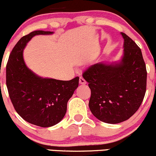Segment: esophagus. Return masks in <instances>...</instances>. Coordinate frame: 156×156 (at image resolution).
I'll use <instances>...</instances> for the list:
<instances>
[{"instance_id":"1","label":"esophagus","mask_w":156,"mask_h":156,"mask_svg":"<svg viewBox=\"0 0 156 156\" xmlns=\"http://www.w3.org/2000/svg\"><path fill=\"white\" fill-rule=\"evenodd\" d=\"M79 83H80V84H86V80L84 79L83 78H82V77H80L79 78Z\"/></svg>"}]
</instances>
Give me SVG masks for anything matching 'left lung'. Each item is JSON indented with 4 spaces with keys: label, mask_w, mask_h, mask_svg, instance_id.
<instances>
[{
    "label": "left lung",
    "mask_w": 156,
    "mask_h": 156,
    "mask_svg": "<svg viewBox=\"0 0 156 156\" xmlns=\"http://www.w3.org/2000/svg\"><path fill=\"white\" fill-rule=\"evenodd\" d=\"M121 34L125 40L121 62L92 65L83 73L91 92L90 112L100 121L109 124L131 117L138 110L146 91L147 70L140 48L125 33Z\"/></svg>",
    "instance_id": "8db88e82"
}]
</instances>
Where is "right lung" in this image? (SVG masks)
I'll return each mask as SVG.
<instances>
[{
	"mask_svg": "<svg viewBox=\"0 0 156 156\" xmlns=\"http://www.w3.org/2000/svg\"><path fill=\"white\" fill-rule=\"evenodd\" d=\"M52 33L39 30L21 37L6 65V86L15 110L25 121L42 127H52L62 119L79 81V77L70 80L42 78L26 66L23 50L27 43L35 35Z\"/></svg>",
	"mask_w": 156,
	"mask_h": 156,
	"instance_id": "add662e5",
	"label": "right lung"
}]
</instances>
